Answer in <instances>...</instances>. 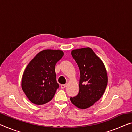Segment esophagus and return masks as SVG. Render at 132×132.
I'll list each match as a JSON object with an SVG mask.
<instances>
[{"label":"esophagus","instance_id":"34e87169","mask_svg":"<svg viewBox=\"0 0 132 132\" xmlns=\"http://www.w3.org/2000/svg\"><path fill=\"white\" fill-rule=\"evenodd\" d=\"M61 88L62 89H63V88H64L66 87V84H62L61 86Z\"/></svg>","mask_w":132,"mask_h":132}]
</instances>
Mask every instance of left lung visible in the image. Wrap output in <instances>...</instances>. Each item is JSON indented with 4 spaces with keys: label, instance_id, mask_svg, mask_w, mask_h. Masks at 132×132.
I'll use <instances>...</instances> for the list:
<instances>
[{
    "label": "left lung",
    "instance_id": "8db88e82",
    "mask_svg": "<svg viewBox=\"0 0 132 132\" xmlns=\"http://www.w3.org/2000/svg\"><path fill=\"white\" fill-rule=\"evenodd\" d=\"M71 55L79 68L80 77L79 94L70 97L76 106L86 109L100 99L108 82L107 73L101 59L90 48L71 51Z\"/></svg>",
    "mask_w": 132,
    "mask_h": 132
}]
</instances>
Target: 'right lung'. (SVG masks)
<instances>
[{"label": "right lung", "instance_id": "add662e5", "mask_svg": "<svg viewBox=\"0 0 132 132\" xmlns=\"http://www.w3.org/2000/svg\"><path fill=\"white\" fill-rule=\"evenodd\" d=\"M60 50H43L26 67L22 79V89L30 101L36 105L50 102L59 88L55 65L63 57Z\"/></svg>", "mask_w": 132, "mask_h": 132}]
</instances>
